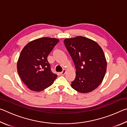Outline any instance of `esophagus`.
<instances>
[{
  "mask_svg": "<svg viewBox=\"0 0 127 127\" xmlns=\"http://www.w3.org/2000/svg\"><path fill=\"white\" fill-rule=\"evenodd\" d=\"M65 72H66V71H65V70H63V71H62V72H61L60 73V74L61 75H62V76H64V74H65Z\"/></svg>",
  "mask_w": 127,
  "mask_h": 127,
  "instance_id": "34e87169",
  "label": "esophagus"
}]
</instances>
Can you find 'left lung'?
Returning <instances> with one entry per match:
<instances>
[{
    "mask_svg": "<svg viewBox=\"0 0 127 127\" xmlns=\"http://www.w3.org/2000/svg\"><path fill=\"white\" fill-rule=\"evenodd\" d=\"M76 69L73 89L81 93L96 89L104 78L107 63L102 49L90 38L77 36L64 40Z\"/></svg>",
    "mask_w": 127,
    "mask_h": 127,
    "instance_id": "8db88e82",
    "label": "left lung"
}]
</instances>
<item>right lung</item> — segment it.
<instances>
[{
  "mask_svg": "<svg viewBox=\"0 0 127 127\" xmlns=\"http://www.w3.org/2000/svg\"><path fill=\"white\" fill-rule=\"evenodd\" d=\"M59 41L55 38H37L22 49L17 62V71L30 90L41 91L57 78V75L51 71L47 58Z\"/></svg>",
  "mask_w": 127,
  "mask_h": 127,
  "instance_id": "add662e5",
  "label": "right lung"
}]
</instances>
